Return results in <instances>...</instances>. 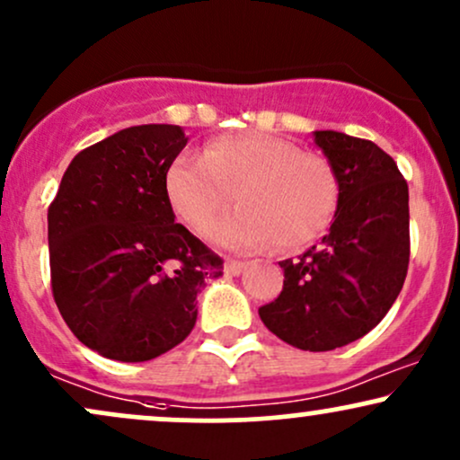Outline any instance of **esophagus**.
<instances>
[{"instance_id": "esophagus-1", "label": "esophagus", "mask_w": 460, "mask_h": 460, "mask_svg": "<svg viewBox=\"0 0 460 460\" xmlns=\"http://www.w3.org/2000/svg\"><path fill=\"white\" fill-rule=\"evenodd\" d=\"M246 265H248V263H244V261H235V259H226V261H225V272L231 274V276H237V274L244 272Z\"/></svg>"}]
</instances>
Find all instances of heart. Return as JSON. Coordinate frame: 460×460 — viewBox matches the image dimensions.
Segmentation results:
<instances>
[{"mask_svg": "<svg viewBox=\"0 0 460 460\" xmlns=\"http://www.w3.org/2000/svg\"><path fill=\"white\" fill-rule=\"evenodd\" d=\"M175 214L197 234L225 212L209 237L234 251L276 244L300 248L323 234L339 201V184L325 160L270 135H229L209 143L203 156L181 154L167 171Z\"/></svg>", "mask_w": 460, "mask_h": 460, "instance_id": "obj_1", "label": "heart"}]
</instances>
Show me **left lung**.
<instances>
[{"label": "left lung", "mask_w": 460, "mask_h": 460, "mask_svg": "<svg viewBox=\"0 0 460 460\" xmlns=\"http://www.w3.org/2000/svg\"><path fill=\"white\" fill-rule=\"evenodd\" d=\"M339 184L328 235L297 261L259 308L272 334L304 351H332L368 334L402 289L409 265V188L392 156L373 141L314 130Z\"/></svg>", "instance_id": "1"}]
</instances>
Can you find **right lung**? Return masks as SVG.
<instances>
[{"label": "right lung", "instance_id": "obj_1", "mask_svg": "<svg viewBox=\"0 0 460 460\" xmlns=\"http://www.w3.org/2000/svg\"><path fill=\"white\" fill-rule=\"evenodd\" d=\"M180 126H130L76 154L49 206V261L59 313L83 345L146 362L190 334L197 293L223 259L175 223L167 171Z\"/></svg>", "mask_w": 460, "mask_h": 460}]
</instances>
